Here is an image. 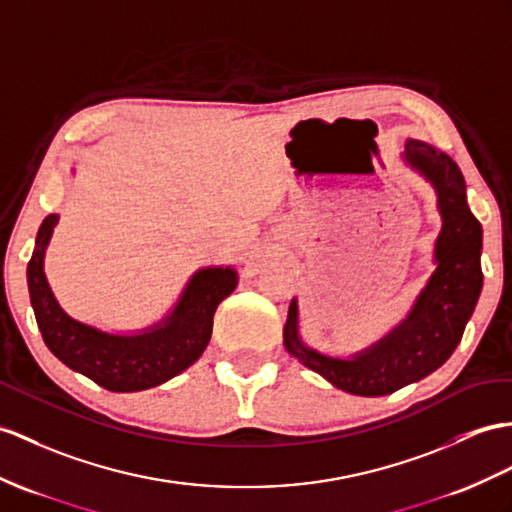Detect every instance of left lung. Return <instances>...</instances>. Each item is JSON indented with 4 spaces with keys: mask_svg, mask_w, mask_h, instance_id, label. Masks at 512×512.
Segmentation results:
<instances>
[{
    "mask_svg": "<svg viewBox=\"0 0 512 512\" xmlns=\"http://www.w3.org/2000/svg\"><path fill=\"white\" fill-rule=\"evenodd\" d=\"M406 160L439 193L443 232L436 241V267L413 313L384 341L354 360H339L308 350L297 339V306L291 302L284 326L286 350L336 389L376 397L426 378L452 356L482 289V228L471 215L465 178L456 162L421 141L406 143Z\"/></svg>",
    "mask_w": 512,
    "mask_h": 512,
    "instance_id": "left-lung-1",
    "label": "left lung"
}]
</instances>
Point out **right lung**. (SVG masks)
Here are the masks:
<instances>
[{"label":"right lung","instance_id":"1","mask_svg":"<svg viewBox=\"0 0 512 512\" xmlns=\"http://www.w3.org/2000/svg\"><path fill=\"white\" fill-rule=\"evenodd\" d=\"M56 221V215L45 217L28 263L30 302L49 352L69 369L115 393L152 389L191 367L206 350L215 310L221 299L234 291L236 273L232 269L195 273L162 328L136 336L99 332L71 319L49 291L43 256Z\"/></svg>","mask_w":512,"mask_h":512}]
</instances>
